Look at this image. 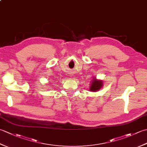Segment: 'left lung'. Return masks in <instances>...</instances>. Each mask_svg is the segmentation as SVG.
Wrapping results in <instances>:
<instances>
[{"instance_id": "1", "label": "left lung", "mask_w": 147, "mask_h": 147, "mask_svg": "<svg viewBox=\"0 0 147 147\" xmlns=\"http://www.w3.org/2000/svg\"><path fill=\"white\" fill-rule=\"evenodd\" d=\"M103 86V82L102 80H98L96 78H93L92 83L90 84V90L92 92H96L100 89Z\"/></svg>"}]
</instances>
